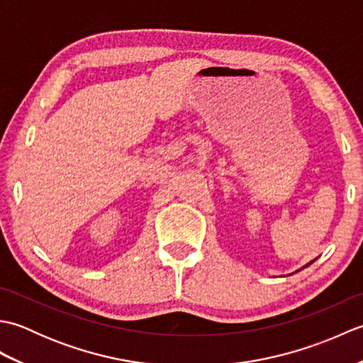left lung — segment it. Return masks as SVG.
I'll list each match as a JSON object with an SVG mask.
<instances>
[{
  "label": "left lung",
  "mask_w": 363,
  "mask_h": 363,
  "mask_svg": "<svg viewBox=\"0 0 363 363\" xmlns=\"http://www.w3.org/2000/svg\"><path fill=\"white\" fill-rule=\"evenodd\" d=\"M311 264H313V260H312V262H309V264H307V265H311ZM307 265H306V267H307Z\"/></svg>",
  "instance_id": "1"
}]
</instances>
